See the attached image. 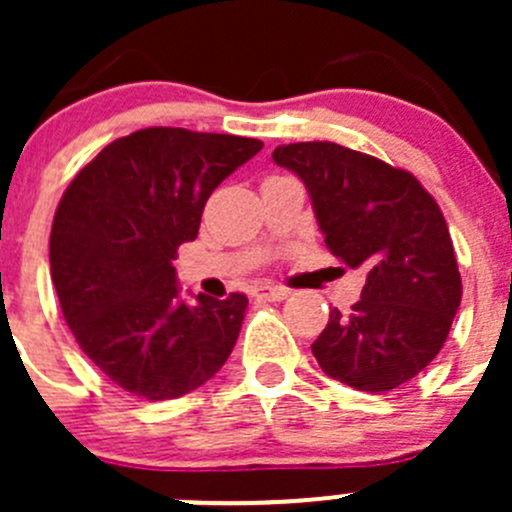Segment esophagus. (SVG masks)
Wrapping results in <instances>:
<instances>
[{"label":"esophagus","mask_w":512,"mask_h":512,"mask_svg":"<svg viewBox=\"0 0 512 512\" xmlns=\"http://www.w3.org/2000/svg\"><path fill=\"white\" fill-rule=\"evenodd\" d=\"M255 299H262V302H282L287 299V289L285 287H277V285H260L255 287Z\"/></svg>","instance_id":"esophagus-1"}]
</instances>
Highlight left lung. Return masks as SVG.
I'll return each instance as SVG.
<instances>
[{"label":"left lung","mask_w":512,"mask_h":512,"mask_svg":"<svg viewBox=\"0 0 512 512\" xmlns=\"http://www.w3.org/2000/svg\"><path fill=\"white\" fill-rule=\"evenodd\" d=\"M272 158L307 185L329 252L366 270L352 312L332 309L312 344L322 371L369 394L411 381L446 344L463 292L438 203L409 170L339 143H289Z\"/></svg>","instance_id":"8db88e82"}]
</instances>
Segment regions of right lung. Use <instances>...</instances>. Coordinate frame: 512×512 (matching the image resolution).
<instances>
[{
    "label": "right lung",
    "mask_w": 512,
    "mask_h": 512,
    "mask_svg": "<svg viewBox=\"0 0 512 512\" xmlns=\"http://www.w3.org/2000/svg\"><path fill=\"white\" fill-rule=\"evenodd\" d=\"M257 138L143 128L74 175L51 225L61 312L108 381L148 401L178 399L230 356L247 297L178 299L173 260L198 237L210 193L260 153Z\"/></svg>",
    "instance_id": "1"
}]
</instances>
